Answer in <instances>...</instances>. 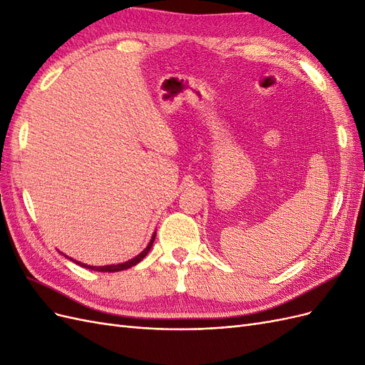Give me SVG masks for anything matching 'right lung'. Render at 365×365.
I'll return each mask as SVG.
<instances>
[{
	"label": "right lung",
	"instance_id": "right-lung-1",
	"mask_svg": "<svg viewBox=\"0 0 365 365\" xmlns=\"http://www.w3.org/2000/svg\"><path fill=\"white\" fill-rule=\"evenodd\" d=\"M155 235H157V231L155 233L152 235V239H150V242L148 244V247L143 250L140 254H137L135 257H132L130 260H128V262H123V263H117V264H105V267H91V264H86V263H81V262H77V260H73L71 257H68V256H63L67 257V259H70V260H73L74 263H77V264H81V267H83V268H88V269H93V271H98V272H117V271H123V269H128V268H130V267H134V264H137L138 262H141L143 259H145L146 256H148V252L150 251V248H152V244H153V240H155Z\"/></svg>",
	"mask_w": 365,
	"mask_h": 365
}]
</instances>
